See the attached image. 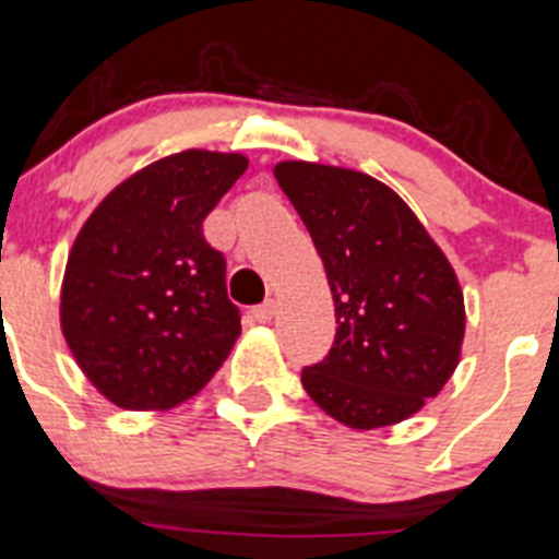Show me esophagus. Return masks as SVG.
I'll return each mask as SVG.
<instances>
[{"instance_id": "esophagus-1", "label": "esophagus", "mask_w": 559, "mask_h": 559, "mask_svg": "<svg viewBox=\"0 0 559 559\" xmlns=\"http://www.w3.org/2000/svg\"><path fill=\"white\" fill-rule=\"evenodd\" d=\"M275 311H278V304H275V300H267V304H262V306H255L253 309V320L255 322H270L275 317Z\"/></svg>"}]
</instances>
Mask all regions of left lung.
I'll return each instance as SVG.
<instances>
[{
    "mask_svg": "<svg viewBox=\"0 0 559 559\" xmlns=\"http://www.w3.org/2000/svg\"><path fill=\"white\" fill-rule=\"evenodd\" d=\"M273 174L314 239L336 309L331 353L300 378L306 394L350 430L411 419L461 361L466 306L450 259L408 203L361 170L284 159Z\"/></svg>",
    "mask_w": 559,
    "mask_h": 559,
    "instance_id": "obj_1",
    "label": "left lung"
}]
</instances>
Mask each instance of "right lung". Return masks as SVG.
<instances>
[{
    "label": "right lung",
    "instance_id": "1",
    "mask_svg": "<svg viewBox=\"0 0 559 559\" xmlns=\"http://www.w3.org/2000/svg\"><path fill=\"white\" fill-rule=\"evenodd\" d=\"M248 156L187 148L104 195L68 250L60 328L76 367L123 411H170L212 380L239 338L226 259L203 217Z\"/></svg>",
    "mask_w": 559,
    "mask_h": 559
}]
</instances>
